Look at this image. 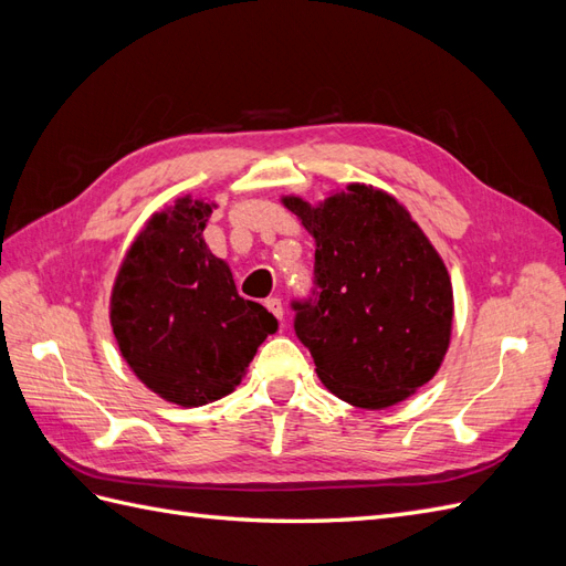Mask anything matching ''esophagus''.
<instances>
[{
    "label": "esophagus",
    "instance_id": "34e87169",
    "mask_svg": "<svg viewBox=\"0 0 566 566\" xmlns=\"http://www.w3.org/2000/svg\"><path fill=\"white\" fill-rule=\"evenodd\" d=\"M266 310H269L273 316H276L279 321L283 318V302H281L279 297H269V300H266Z\"/></svg>",
    "mask_w": 566,
    "mask_h": 566
}]
</instances>
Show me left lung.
<instances>
[{
    "label": "left lung",
    "mask_w": 566,
    "mask_h": 566,
    "mask_svg": "<svg viewBox=\"0 0 566 566\" xmlns=\"http://www.w3.org/2000/svg\"><path fill=\"white\" fill-rule=\"evenodd\" d=\"M281 202L316 243L318 302L295 304V331L321 382L366 410L406 401L451 345L453 285L441 254L403 205L370 184Z\"/></svg>",
    "instance_id": "1"
}]
</instances>
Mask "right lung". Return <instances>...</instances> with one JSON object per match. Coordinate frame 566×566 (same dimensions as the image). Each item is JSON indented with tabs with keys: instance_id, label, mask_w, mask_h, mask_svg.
<instances>
[{
	"instance_id": "obj_1",
	"label": "right lung",
	"mask_w": 566,
	"mask_h": 566,
	"mask_svg": "<svg viewBox=\"0 0 566 566\" xmlns=\"http://www.w3.org/2000/svg\"><path fill=\"white\" fill-rule=\"evenodd\" d=\"M217 202L181 196L134 235L111 290V328L129 370L181 408L212 403L245 378L256 347L279 331L238 295L229 262L202 238Z\"/></svg>"
}]
</instances>
